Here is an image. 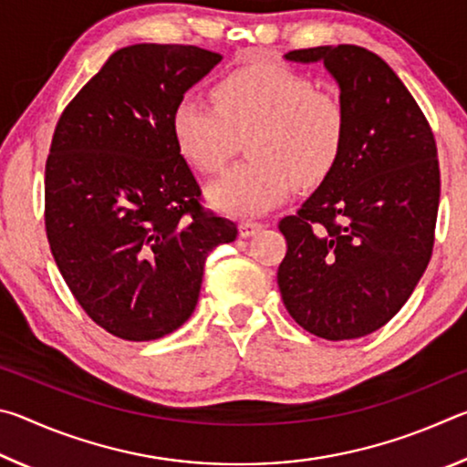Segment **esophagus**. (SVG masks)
I'll use <instances>...</instances> for the list:
<instances>
[{
    "label": "esophagus",
    "instance_id": "34e87169",
    "mask_svg": "<svg viewBox=\"0 0 467 467\" xmlns=\"http://www.w3.org/2000/svg\"><path fill=\"white\" fill-rule=\"evenodd\" d=\"M264 231V224L262 223H251V220H247V223H241L239 224V233L241 236H255L257 233Z\"/></svg>",
    "mask_w": 467,
    "mask_h": 467
}]
</instances>
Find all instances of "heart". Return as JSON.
I'll list each match as a JSON object with an SVG mask.
<instances>
[{
	"label": "heart",
	"mask_w": 467,
	"mask_h": 467,
	"mask_svg": "<svg viewBox=\"0 0 467 467\" xmlns=\"http://www.w3.org/2000/svg\"><path fill=\"white\" fill-rule=\"evenodd\" d=\"M214 105L183 97L172 110L179 152L203 172H216L247 138L251 161L228 169L210 185L218 210L257 216L282 203L292 181L315 187L342 154L348 113L336 92L280 63H253L214 86Z\"/></svg>",
	"instance_id": "b5f03b06"
}]
</instances>
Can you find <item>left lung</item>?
<instances>
[{
	"label": "left lung",
	"instance_id": "obj_1",
	"mask_svg": "<svg viewBox=\"0 0 467 467\" xmlns=\"http://www.w3.org/2000/svg\"><path fill=\"white\" fill-rule=\"evenodd\" d=\"M323 61L346 105L336 167L295 216L280 220L284 306L313 336L354 339L383 327L431 262L441 175L429 121L404 82L365 47L296 49Z\"/></svg>",
	"mask_w": 467,
	"mask_h": 467
}]
</instances>
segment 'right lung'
<instances>
[{"label":"right lung","mask_w":467,"mask_h":467,"mask_svg":"<svg viewBox=\"0 0 467 467\" xmlns=\"http://www.w3.org/2000/svg\"><path fill=\"white\" fill-rule=\"evenodd\" d=\"M223 59L193 45L123 47L63 109L45 164V228L86 315L121 339L179 329L233 220L203 210L172 110Z\"/></svg>","instance_id":"obj_1"}]
</instances>
